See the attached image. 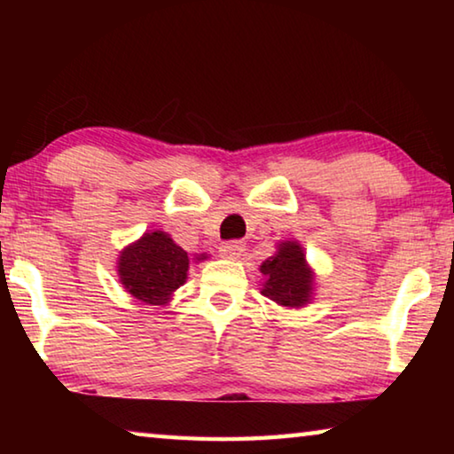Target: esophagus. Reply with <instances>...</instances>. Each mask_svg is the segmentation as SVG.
Here are the masks:
<instances>
[{
	"mask_svg": "<svg viewBox=\"0 0 454 454\" xmlns=\"http://www.w3.org/2000/svg\"><path fill=\"white\" fill-rule=\"evenodd\" d=\"M220 256L222 258H230V260H236V258H240L242 256V252H244V242H240V240H230V242H224L220 246Z\"/></svg>",
	"mask_w": 454,
	"mask_h": 454,
	"instance_id": "1",
	"label": "esophagus"
}]
</instances>
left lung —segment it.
<instances>
[{
    "label": "left lung",
    "instance_id": "8db88e82",
    "mask_svg": "<svg viewBox=\"0 0 454 454\" xmlns=\"http://www.w3.org/2000/svg\"><path fill=\"white\" fill-rule=\"evenodd\" d=\"M260 272L266 276L262 294L286 309L309 304L314 290V272L306 264L302 246L294 240L278 244L276 254L264 260Z\"/></svg>",
    "mask_w": 454,
    "mask_h": 454
}]
</instances>
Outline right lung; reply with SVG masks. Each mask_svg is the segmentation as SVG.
<instances>
[{"mask_svg":"<svg viewBox=\"0 0 454 454\" xmlns=\"http://www.w3.org/2000/svg\"><path fill=\"white\" fill-rule=\"evenodd\" d=\"M200 254L194 260H204ZM190 268L188 252L162 230L145 232L126 246L118 258V276L124 288L137 301L164 306L184 282Z\"/></svg>","mask_w":454,"mask_h":454,"instance_id":"right-lung-1","label":"right lung"}]
</instances>
